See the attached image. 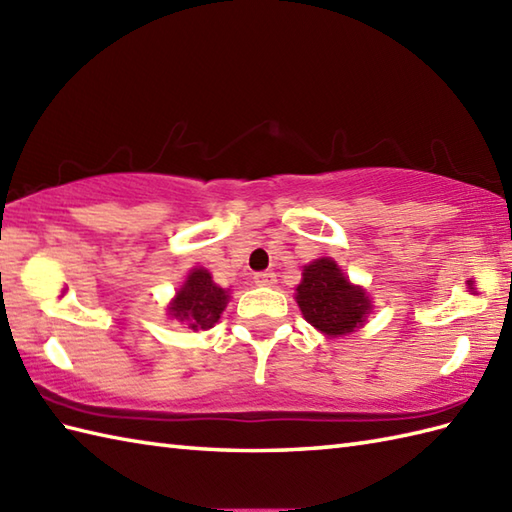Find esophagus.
Listing matches in <instances>:
<instances>
[{"label": "esophagus", "mask_w": 512, "mask_h": 512, "mask_svg": "<svg viewBox=\"0 0 512 512\" xmlns=\"http://www.w3.org/2000/svg\"><path fill=\"white\" fill-rule=\"evenodd\" d=\"M277 281V275L270 273V270H264V273H255V284L259 286H273Z\"/></svg>", "instance_id": "esophagus-1"}]
</instances>
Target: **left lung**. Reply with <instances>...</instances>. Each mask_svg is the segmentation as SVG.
I'll list each match as a JSON object with an SVG mask.
<instances>
[{"instance_id": "8db88e82", "label": "left lung", "mask_w": 512, "mask_h": 512, "mask_svg": "<svg viewBox=\"0 0 512 512\" xmlns=\"http://www.w3.org/2000/svg\"><path fill=\"white\" fill-rule=\"evenodd\" d=\"M297 303L306 321L328 336L354 332L369 312L365 292L352 286L328 257L303 268Z\"/></svg>"}]
</instances>
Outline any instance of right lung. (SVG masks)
Returning <instances> with one entry per match:
<instances>
[{
    "label": "right lung",
    "mask_w": 512,
    "mask_h": 512,
    "mask_svg": "<svg viewBox=\"0 0 512 512\" xmlns=\"http://www.w3.org/2000/svg\"><path fill=\"white\" fill-rule=\"evenodd\" d=\"M228 295L217 284H213L211 275L202 268H195L178 290L169 312L180 321H187L193 330H209L220 319L226 308Z\"/></svg>",
    "instance_id": "add662e5"
}]
</instances>
